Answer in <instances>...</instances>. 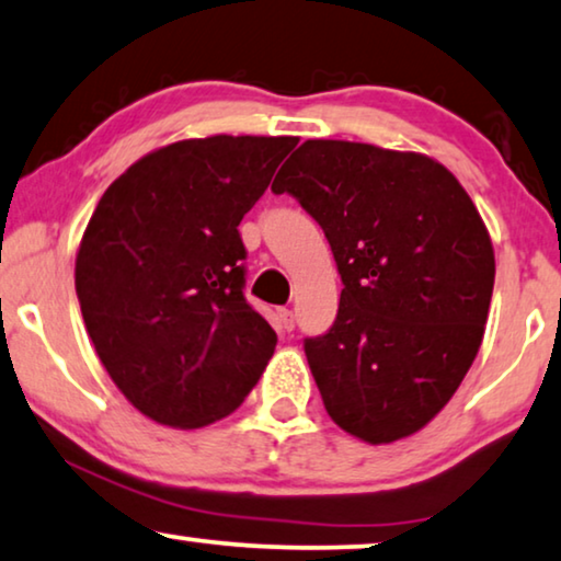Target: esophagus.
Returning <instances> with one entry per match:
<instances>
[{"instance_id":"obj_1","label":"esophagus","mask_w":561,"mask_h":561,"mask_svg":"<svg viewBox=\"0 0 561 561\" xmlns=\"http://www.w3.org/2000/svg\"><path fill=\"white\" fill-rule=\"evenodd\" d=\"M278 323L283 331H294V327H296L294 311H290V308H278Z\"/></svg>"}]
</instances>
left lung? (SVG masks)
Instances as JSON below:
<instances>
[{"label": "left lung", "mask_w": 561, "mask_h": 561, "mask_svg": "<svg viewBox=\"0 0 561 561\" xmlns=\"http://www.w3.org/2000/svg\"><path fill=\"white\" fill-rule=\"evenodd\" d=\"M321 225L339 267L334 327L306 339L329 417L385 445L456 394L481 348L496 278L491 234L440 161L311 139L273 182Z\"/></svg>", "instance_id": "1"}]
</instances>
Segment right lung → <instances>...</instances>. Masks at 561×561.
Listing matches in <instances>:
<instances>
[{"label":"right lung","instance_id":"1","mask_svg":"<svg viewBox=\"0 0 561 561\" xmlns=\"http://www.w3.org/2000/svg\"><path fill=\"white\" fill-rule=\"evenodd\" d=\"M296 136H207L146 153L95 207L76 294L95 354L141 415L194 430L234 412L275 352L245 300L238 225Z\"/></svg>","mask_w":561,"mask_h":561}]
</instances>
